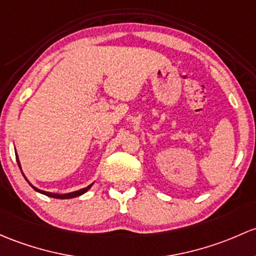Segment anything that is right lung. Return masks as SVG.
Instances as JSON below:
<instances>
[{
    "mask_svg": "<svg viewBox=\"0 0 256 256\" xmlns=\"http://www.w3.org/2000/svg\"><path fill=\"white\" fill-rule=\"evenodd\" d=\"M16 158H17V163H18V166H20V169H22L20 168V160H18V156L16 154ZM23 176H24V174H23ZM26 178V176H24ZM26 182H29V180L26 179ZM29 185H30L32 188H33L34 190H36V192H40V194H42V195H46V196H49V198H77V196H80V195H83V194L84 192H87L88 190L90 189V186H92L93 184H90V185H88L87 188H83V189H80V190H77V192H68V194H55V192H44V190H40V189H38V188H36L34 186V185H32L30 182H29Z\"/></svg>",
    "mask_w": 256,
    "mask_h": 256,
    "instance_id": "obj_1",
    "label": "right lung"
}]
</instances>
